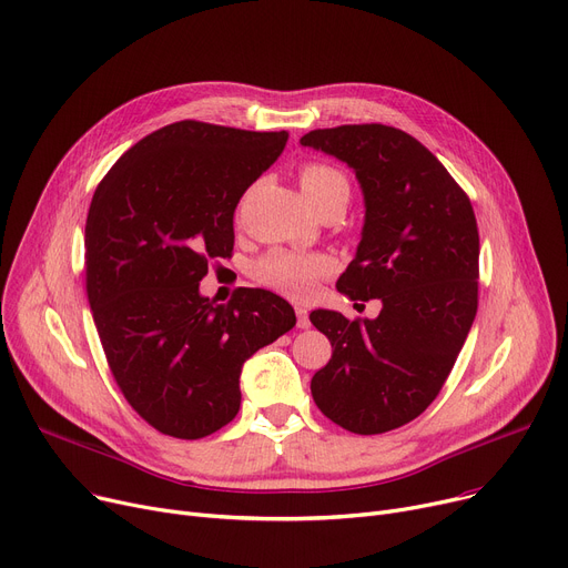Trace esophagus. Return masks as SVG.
<instances>
[{
  "mask_svg": "<svg viewBox=\"0 0 568 568\" xmlns=\"http://www.w3.org/2000/svg\"><path fill=\"white\" fill-rule=\"evenodd\" d=\"M294 311H296V326H298V328H308V326H311L308 311H306V308H301V306H296Z\"/></svg>",
  "mask_w": 568,
  "mask_h": 568,
  "instance_id": "34e87169",
  "label": "esophagus"
}]
</instances>
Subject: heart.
I'll list each match as a JSON object with an SVG mask.
<instances>
[{
	"mask_svg": "<svg viewBox=\"0 0 568 568\" xmlns=\"http://www.w3.org/2000/svg\"><path fill=\"white\" fill-rule=\"evenodd\" d=\"M298 182L304 196L315 205L335 189H349L347 178L337 169L320 162H308L298 171ZM333 272V262L326 255H306L294 251H274L255 264V278L281 294L306 298L313 294L320 278Z\"/></svg>",
	"mask_w": 568,
	"mask_h": 568,
	"instance_id": "b5f03b06",
	"label": "heart"
}]
</instances>
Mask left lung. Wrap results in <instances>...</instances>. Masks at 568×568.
Instances as JSON below:
<instances>
[{"label": "left lung", "instance_id": "8db88e82", "mask_svg": "<svg viewBox=\"0 0 568 568\" xmlns=\"http://www.w3.org/2000/svg\"><path fill=\"white\" fill-rule=\"evenodd\" d=\"M301 145L354 169L365 223L337 290L352 301L384 304L376 320L311 313L333 347L311 382L313 399L347 432L384 434L436 399L466 343L477 313L475 212L447 169L397 128L313 130Z\"/></svg>", "mask_w": 568, "mask_h": 568}]
</instances>
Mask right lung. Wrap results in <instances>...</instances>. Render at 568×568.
Wrapping results in <instances>:
<instances>
[{"label":"right lung","mask_w":568,"mask_h":568,"mask_svg":"<svg viewBox=\"0 0 568 568\" xmlns=\"http://www.w3.org/2000/svg\"><path fill=\"white\" fill-rule=\"evenodd\" d=\"M287 132L201 121L141 139L98 184L84 231L87 294L121 393L158 432L196 440L229 425L246 358L294 324L285 298L240 287L223 306L199 292L231 255L233 216Z\"/></svg>","instance_id":"right-lung-1"}]
</instances>
